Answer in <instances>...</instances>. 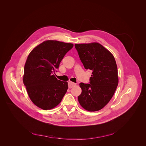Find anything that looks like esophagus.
I'll use <instances>...</instances> for the list:
<instances>
[{
  "label": "esophagus",
  "instance_id": "obj_1",
  "mask_svg": "<svg viewBox=\"0 0 146 146\" xmlns=\"http://www.w3.org/2000/svg\"><path fill=\"white\" fill-rule=\"evenodd\" d=\"M68 88H72L73 86L76 85V84L74 83L73 82H69L68 83Z\"/></svg>",
  "mask_w": 146,
  "mask_h": 146
}]
</instances>
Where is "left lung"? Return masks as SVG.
Returning <instances> with one entry per match:
<instances>
[{"instance_id": "8db88e82", "label": "left lung", "mask_w": 146, "mask_h": 146, "mask_svg": "<svg viewBox=\"0 0 146 146\" xmlns=\"http://www.w3.org/2000/svg\"><path fill=\"white\" fill-rule=\"evenodd\" d=\"M80 60L92 70L90 84H79L82 92L78 101L85 110H101L113 97L119 83L117 64L113 54L98 42L75 44Z\"/></svg>"}]
</instances>
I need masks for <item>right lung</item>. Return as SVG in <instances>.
<instances>
[{
    "label": "right lung",
    "instance_id": "add662e5",
    "mask_svg": "<svg viewBox=\"0 0 146 146\" xmlns=\"http://www.w3.org/2000/svg\"><path fill=\"white\" fill-rule=\"evenodd\" d=\"M72 43L48 40L35 46L29 54L24 67L23 82L33 103L44 110L54 108L61 102L68 83L53 74Z\"/></svg>",
    "mask_w": 146,
    "mask_h": 146
}]
</instances>
